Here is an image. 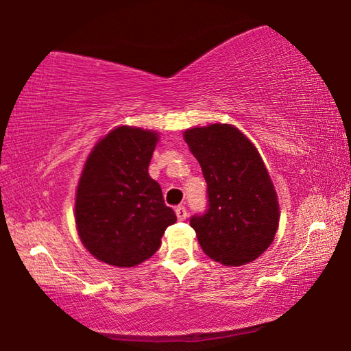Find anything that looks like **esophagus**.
<instances>
[{
	"instance_id": "obj_1",
	"label": "esophagus",
	"mask_w": 351,
	"mask_h": 351,
	"mask_svg": "<svg viewBox=\"0 0 351 351\" xmlns=\"http://www.w3.org/2000/svg\"><path fill=\"white\" fill-rule=\"evenodd\" d=\"M175 213H176V218L180 219V221H184V219L187 218V209L184 206H178L175 209Z\"/></svg>"
}]
</instances>
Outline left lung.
Segmentation results:
<instances>
[{"instance_id": "left-lung-1", "label": "left lung", "mask_w": 351, "mask_h": 351, "mask_svg": "<svg viewBox=\"0 0 351 351\" xmlns=\"http://www.w3.org/2000/svg\"><path fill=\"white\" fill-rule=\"evenodd\" d=\"M184 139L207 182V209L190 218L201 249L226 266L255 260L274 240L280 217L257 148L228 123L186 130Z\"/></svg>"}]
</instances>
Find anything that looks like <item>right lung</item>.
Here are the masks:
<instances>
[{
    "mask_svg": "<svg viewBox=\"0 0 351 351\" xmlns=\"http://www.w3.org/2000/svg\"><path fill=\"white\" fill-rule=\"evenodd\" d=\"M158 133L117 127L94 147L80 176L75 224L97 260L132 268L161 246L176 221L159 184L148 175Z\"/></svg>",
    "mask_w": 351,
    "mask_h": 351,
    "instance_id": "1",
    "label": "right lung"
}]
</instances>
